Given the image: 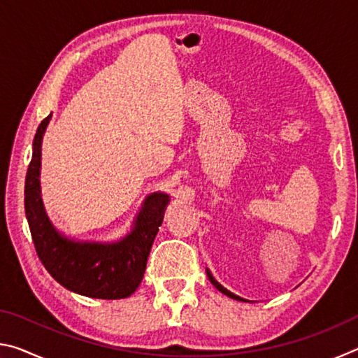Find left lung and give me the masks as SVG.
Listing matches in <instances>:
<instances>
[{
    "mask_svg": "<svg viewBox=\"0 0 358 358\" xmlns=\"http://www.w3.org/2000/svg\"><path fill=\"white\" fill-rule=\"evenodd\" d=\"M207 275H208V278H210V281H211V284H213V286L217 289V290H221V292L222 294H226L227 296H230V299H234V300H243V299H241V296H238V295H235V294H232V292H230V290H227L226 287H222L221 286V284L220 282H217L216 280H215V278L213 276H211V273H210V271H207Z\"/></svg>",
    "mask_w": 358,
    "mask_h": 358,
    "instance_id": "1",
    "label": "left lung"
}]
</instances>
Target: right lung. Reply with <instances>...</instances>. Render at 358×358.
Listing matches in <instances>:
<instances>
[{
  "label": "right lung",
  "mask_w": 358,
  "mask_h": 358,
  "mask_svg": "<svg viewBox=\"0 0 358 358\" xmlns=\"http://www.w3.org/2000/svg\"><path fill=\"white\" fill-rule=\"evenodd\" d=\"M50 117L42 120L36 131L25 180V211L36 252L48 273L72 292L92 299H126L142 281L151 245L171 199L162 192L148 196L132 232L117 243H76L62 237L45 215L39 186L42 136Z\"/></svg>",
  "instance_id": "1"
}]
</instances>
